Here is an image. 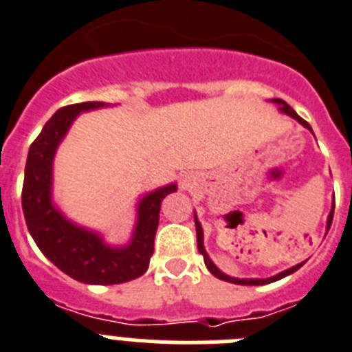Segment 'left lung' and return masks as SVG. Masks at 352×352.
I'll list each match as a JSON object with an SVG mask.
<instances>
[{
  "label": "left lung",
  "instance_id": "obj_1",
  "mask_svg": "<svg viewBox=\"0 0 352 352\" xmlns=\"http://www.w3.org/2000/svg\"><path fill=\"white\" fill-rule=\"evenodd\" d=\"M270 102H273V104L278 105V111H280V113H285V114H287V116L294 118V120H296L298 123H300V125H303L305 129H309L310 132H312V126H310L309 123H307V121L303 120V118L298 116L296 111H294V109H292L291 105L287 104V102L280 100V98H273V100H270ZM333 208H331V211H329V214H328V229H329V226H331V220H333ZM194 219H195V231H197V248H199V252L203 254L204 264H206V268L211 272V275H214V276H217V278H220V280H226V282H231V284H239V285H264V284H272V282L280 280V278H284V276L291 275V273H294V272H296V270H300L301 266H303V263H300V264H296V266H292V268L285 270V272L278 273V275L270 276V278H234V276L226 275V273H222L219 268H217V266H214L213 261L210 259V256H208L206 250H204L203 227H201V223H199V220H197V217H195V214H194Z\"/></svg>",
  "mask_w": 352,
  "mask_h": 352
}]
</instances>
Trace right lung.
Masks as SVG:
<instances>
[{"mask_svg":"<svg viewBox=\"0 0 352 352\" xmlns=\"http://www.w3.org/2000/svg\"><path fill=\"white\" fill-rule=\"evenodd\" d=\"M104 102H82L58 109L30 146L23 185V211L28 231L36 247L54 266L74 280L93 285H113L144 275L153 256L160 204L176 192L170 183L149 192L138 204V222L126 247H111L100 234L84 229L52 203V160L56 149L80 113L105 107Z\"/></svg>","mask_w":352,"mask_h":352,"instance_id":"obj_1","label":"right lung"}]
</instances>
